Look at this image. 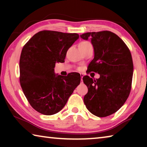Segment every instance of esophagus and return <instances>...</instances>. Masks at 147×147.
Masks as SVG:
<instances>
[{"instance_id": "1", "label": "esophagus", "mask_w": 147, "mask_h": 147, "mask_svg": "<svg viewBox=\"0 0 147 147\" xmlns=\"http://www.w3.org/2000/svg\"><path fill=\"white\" fill-rule=\"evenodd\" d=\"M80 76H81V83H83V77H84V74L82 73L80 74Z\"/></svg>"}]
</instances>
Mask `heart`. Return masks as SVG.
I'll list each match as a JSON object with an SVG mask.
<instances>
[{
    "label": "heart",
    "mask_w": 147,
    "mask_h": 147,
    "mask_svg": "<svg viewBox=\"0 0 147 147\" xmlns=\"http://www.w3.org/2000/svg\"><path fill=\"white\" fill-rule=\"evenodd\" d=\"M89 43L88 41H82L81 42V43H80L79 45L78 46H81V45H87V44H89Z\"/></svg>",
    "instance_id": "obj_1"
}]
</instances>
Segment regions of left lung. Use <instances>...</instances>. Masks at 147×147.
Returning a JSON list of instances; mask_svg holds the SVG:
<instances>
[{
  "label": "left lung",
  "instance_id": "1",
  "mask_svg": "<svg viewBox=\"0 0 147 147\" xmlns=\"http://www.w3.org/2000/svg\"><path fill=\"white\" fill-rule=\"evenodd\" d=\"M80 38H91L94 58L89 70L100 74L96 80L83 77L88 88L84 104L95 116H109L123 106L130 93L134 70L130 51L118 36L109 31L88 32Z\"/></svg>",
  "mask_w": 147,
  "mask_h": 147
}]
</instances>
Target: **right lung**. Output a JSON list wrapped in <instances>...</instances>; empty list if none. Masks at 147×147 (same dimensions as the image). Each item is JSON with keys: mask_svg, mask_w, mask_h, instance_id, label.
<instances>
[{"mask_svg": "<svg viewBox=\"0 0 147 147\" xmlns=\"http://www.w3.org/2000/svg\"><path fill=\"white\" fill-rule=\"evenodd\" d=\"M79 38L76 33L43 30L27 42L20 57V84L35 110L46 115L61 111L75 88L80 75L65 77L54 73L56 63L63 62L68 49Z\"/></svg>", "mask_w": 147, "mask_h": 147, "instance_id": "obj_1", "label": "right lung"}]
</instances>
